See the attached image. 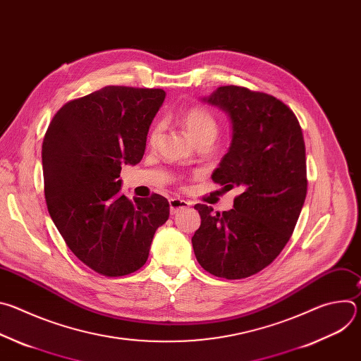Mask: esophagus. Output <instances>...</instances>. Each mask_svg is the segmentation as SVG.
<instances>
[{"mask_svg":"<svg viewBox=\"0 0 361 361\" xmlns=\"http://www.w3.org/2000/svg\"><path fill=\"white\" fill-rule=\"evenodd\" d=\"M187 207H190V202L185 201V200H181V198H171L170 200V213L171 214H177L178 212H181Z\"/></svg>","mask_w":361,"mask_h":361,"instance_id":"esophagus-1","label":"esophagus"}]
</instances>
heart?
<instances>
[{"label": "heart", "mask_w": 361, "mask_h": 361, "mask_svg": "<svg viewBox=\"0 0 361 361\" xmlns=\"http://www.w3.org/2000/svg\"><path fill=\"white\" fill-rule=\"evenodd\" d=\"M183 126L192 141L202 138H213L217 134V121L213 114L202 107H192L183 114ZM160 134V126L154 127L149 135V141L154 142Z\"/></svg>", "instance_id": "obj_1"}]
</instances>
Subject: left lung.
<instances>
[{
	"mask_svg": "<svg viewBox=\"0 0 361 361\" xmlns=\"http://www.w3.org/2000/svg\"><path fill=\"white\" fill-rule=\"evenodd\" d=\"M201 99L231 123L228 151L212 178L241 194L221 214L195 204L201 226L191 243L205 271L245 279L271 264L293 234L307 194L304 138L294 113L273 95L226 85Z\"/></svg>",
	"mask_w": 361,
	"mask_h": 361,
	"instance_id": "left-lung-1",
	"label": "left lung"
}]
</instances>
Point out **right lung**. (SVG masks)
I'll use <instances>...</instances> for the list:
<instances>
[{
    "label": "right lung",
    "mask_w": 361,
    "mask_h": 361,
    "mask_svg": "<svg viewBox=\"0 0 361 361\" xmlns=\"http://www.w3.org/2000/svg\"><path fill=\"white\" fill-rule=\"evenodd\" d=\"M166 92L110 85L67 102L42 141L48 213L68 248L94 271L120 277L141 269L156 230L170 216L166 197L121 194L123 166L141 161Z\"/></svg>",
    "instance_id": "1"
}]
</instances>
